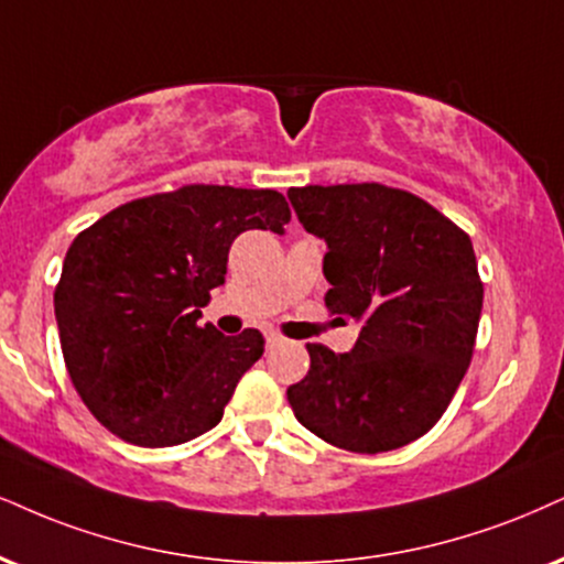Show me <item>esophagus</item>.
<instances>
[{"instance_id": "1", "label": "esophagus", "mask_w": 564, "mask_h": 564, "mask_svg": "<svg viewBox=\"0 0 564 564\" xmlns=\"http://www.w3.org/2000/svg\"><path fill=\"white\" fill-rule=\"evenodd\" d=\"M282 343H284V337L276 335V332H269V335H267V345L269 347H276V345H282Z\"/></svg>"}]
</instances>
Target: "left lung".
Returning <instances> with one entry per match:
<instances>
[{"mask_svg":"<svg viewBox=\"0 0 564 564\" xmlns=\"http://www.w3.org/2000/svg\"><path fill=\"white\" fill-rule=\"evenodd\" d=\"M326 240V308L364 322L350 352L308 343L295 419L339 449L377 455L434 426L474 358L484 282L474 242L413 193L381 183L290 187Z\"/></svg>","mask_w":564,"mask_h":564,"instance_id":"1","label":"left lung"}]
</instances>
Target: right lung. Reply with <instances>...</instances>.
Here are the masks:
<instances>
[{"instance_id": "1", "label": "right lung", "mask_w": 564, "mask_h": 564, "mask_svg": "<svg viewBox=\"0 0 564 564\" xmlns=\"http://www.w3.org/2000/svg\"><path fill=\"white\" fill-rule=\"evenodd\" d=\"M276 191L183 185L128 200L78 232L54 290L75 392L94 419L138 447H175L214 429L263 335L198 324L246 229L282 232Z\"/></svg>"}]
</instances>
